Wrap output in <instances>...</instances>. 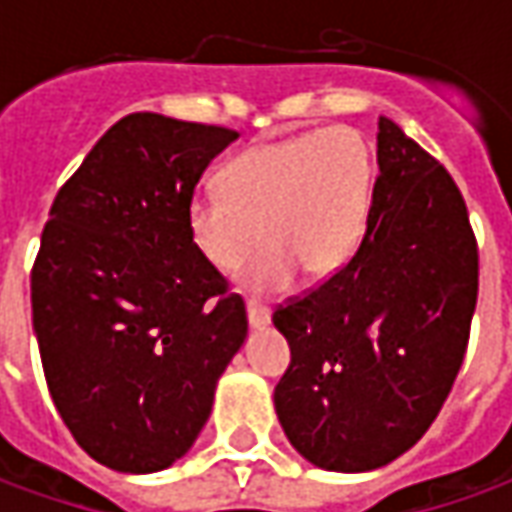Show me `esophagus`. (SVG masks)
I'll return each mask as SVG.
<instances>
[{
	"label": "esophagus",
	"instance_id": "esophagus-1",
	"mask_svg": "<svg viewBox=\"0 0 512 512\" xmlns=\"http://www.w3.org/2000/svg\"><path fill=\"white\" fill-rule=\"evenodd\" d=\"M247 325L253 327V330L267 327L270 325V310L262 305H256V302H247Z\"/></svg>",
	"mask_w": 512,
	"mask_h": 512
}]
</instances>
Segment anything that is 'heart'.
<instances>
[{
	"label": "heart",
	"mask_w": 512,
	"mask_h": 512,
	"mask_svg": "<svg viewBox=\"0 0 512 512\" xmlns=\"http://www.w3.org/2000/svg\"><path fill=\"white\" fill-rule=\"evenodd\" d=\"M373 199V162L356 130L325 128L259 145L227 162L222 190L187 202V236L196 253L227 273L259 245L242 270L253 293L285 290L296 270L319 282L350 262Z\"/></svg>",
	"instance_id": "obj_1"
}]
</instances>
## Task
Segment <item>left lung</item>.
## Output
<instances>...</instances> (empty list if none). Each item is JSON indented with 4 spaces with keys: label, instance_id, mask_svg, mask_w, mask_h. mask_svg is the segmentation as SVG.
<instances>
[{
    "label": "left lung",
    "instance_id": "8db88e82",
    "mask_svg": "<svg viewBox=\"0 0 512 512\" xmlns=\"http://www.w3.org/2000/svg\"><path fill=\"white\" fill-rule=\"evenodd\" d=\"M376 162L359 250L273 313L290 344L276 416L307 462L336 473L384 467L427 433L479 296V247L453 176L384 116Z\"/></svg>",
    "mask_w": 512,
    "mask_h": 512
}]
</instances>
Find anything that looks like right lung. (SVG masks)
<instances>
[{
    "instance_id": "right-lung-1",
    "label": "right lung",
    "mask_w": 512,
    "mask_h": 512,
    "mask_svg": "<svg viewBox=\"0 0 512 512\" xmlns=\"http://www.w3.org/2000/svg\"><path fill=\"white\" fill-rule=\"evenodd\" d=\"M236 130L130 113L56 193L30 270L50 399L90 459L156 473L193 447L247 336L245 302L187 236Z\"/></svg>"
}]
</instances>
